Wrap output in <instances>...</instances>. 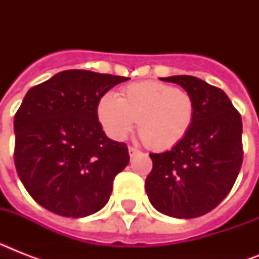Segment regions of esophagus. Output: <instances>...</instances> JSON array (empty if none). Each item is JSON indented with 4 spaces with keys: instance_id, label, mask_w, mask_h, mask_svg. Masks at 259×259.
Here are the masks:
<instances>
[{
    "instance_id": "esophagus-1",
    "label": "esophagus",
    "mask_w": 259,
    "mask_h": 259,
    "mask_svg": "<svg viewBox=\"0 0 259 259\" xmlns=\"http://www.w3.org/2000/svg\"><path fill=\"white\" fill-rule=\"evenodd\" d=\"M140 153V150L137 148H133V146H129V156L130 157H134L136 154Z\"/></svg>"
}]
</instances>
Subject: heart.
<instances>
[{
  "instance_id": "heart-1",
  "label": "heart",
  "mask_w": 259,
  "mask_h": 259,
  "mask_svg": "<svg viewBox=\"0 0 259 259\" xmlns=\"http://www.w3.org/2000/svg\"><path fill=\"white\" fill-rule=\"evenodd\" d=\"M195 111L191 94L160 82L132 83L121 98L106 93L98 103V118L110 138L122 141L137 121L141 140L156 150L177 145L188 134Z\"/></svg>"
}]
</instances>
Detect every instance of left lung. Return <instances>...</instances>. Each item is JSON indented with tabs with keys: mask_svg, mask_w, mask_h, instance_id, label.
Segmentation results:
<instances>
[{
	"mask_svg": "<svg viewBox=\"0 0 259 259\" xmlns=\"http://www.w3.org/2000/svg\"><path fill=\"white\" fill-rule=\"evenodd\" d=\"M192 95L188 134L164 153H150L145 191L154 208L192 219L212 211L233 188L242 161V118L223 90L189 75L161 78Z\"/></svg>",
	"mask_w": 259,
	"mask_h": 259,
	"instance_id": "obj_1",
	"label": "left lung"
}]
</instances>
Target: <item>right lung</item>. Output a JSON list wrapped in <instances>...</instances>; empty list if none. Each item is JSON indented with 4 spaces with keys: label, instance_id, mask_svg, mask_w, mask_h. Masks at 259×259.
Wrapping results in <instances>:
<instances>
[{
    "label": "right lung",
    "instance_id": "right-lung-1",
    "mask_svg": "<svg viewBox=\"0 0 259 259\" xmlns=\"http://www.w3.org/2000/svg\"><path fill=\"white\" fill-rule=\"evenodd\" d=\"M127 79L68 70L26 93L14 115V165L41 207L83 218L109 201L114 179L130 157L126 144L102 130L98 103Z\"/></svg>",
    "mask_w": 259,
    "mask_h": 259
}]
</instances>
